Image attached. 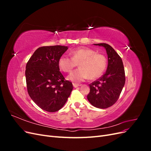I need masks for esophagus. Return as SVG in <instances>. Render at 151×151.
<instances>
[{
    "label": "esophagus",
    "instance_id": "34e87169",
    "mask_svg": "<svg viewBox=\"0 0 151 151\" xmlns=\"http://www.w3.org/2000/svg\"><path fill=\"white\" fill-rule=\"evenodd\" d=\"M80 85L78 84H76V83H73V86L74 87V88H77V87H79Z\"/></svg>",
    "mask_w": 151,
    "mask_h": 151
}]
</instances>
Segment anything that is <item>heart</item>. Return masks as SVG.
Returning <instances> with one entry per match:
<instances>
[{"label":"heart","instance_id":"1","mask_svg":"<svg viewBox=\"0 0 151 151\" xmlns=\"http://www.w3.org/2000/svg\"><path fill=\"white\" fill-rule=\"evenodd\" d=\"M71 57L62 55L58 60V66L65 72H70L79 64V68L72 72L67 79L80 83L88 79L94 80L101 76L107 66L106 58L95 50L82 47L70 52Z\"/></svg>","mask_w":151,"mask_h":151}]
</instances>
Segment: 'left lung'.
I'll use <instances>...</instances> for the list:
<instances>
[{"label":"left lung","instance_id":"obj_1","mask_svg":"<svg viewBox=\"0 0 151 151\" xmlns=\"http://www.w3.org/2000/svg\"><path fill=\"white\" fill-rule=\"evenodd\" d=\"M94 45L106 49L108 67L102 77L89 84L90 92L87 98L94 107L104 109L111 106L119 98L125 83V70L121 57L110 45L106 43Z\"/></svg>","mask_w":151,"mask_h":151}]
</instances>
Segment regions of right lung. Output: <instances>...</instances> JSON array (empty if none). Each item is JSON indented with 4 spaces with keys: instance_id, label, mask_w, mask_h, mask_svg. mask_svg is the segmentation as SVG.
Masks as SVG:
<instances>
[{
    "instance_id": "obj_1",
    "label": "right lung",
    "mask_w": 151,
    "mask_h": 151,
    "mask_svg": "<svg viewBox=\"0 0 151 151\" xmlns=\"http://www.w3.org/2000/svg\"><path fill=\"white\" fill-rule=\"evenodd\" d=\"M68 49L55 46L38 48L26 66V81L31 99L45 111L55 112L67 101L73 89L60 72L58 60Z\"/></svg>"
}]
</instances>
